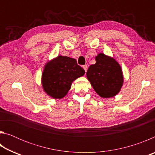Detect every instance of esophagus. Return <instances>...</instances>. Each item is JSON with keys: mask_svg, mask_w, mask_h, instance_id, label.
Listing matches in <instances>:
<instances>
[{"mask_svg": "<svg viewBox=\"0 0 155 155\" xmlns=\"http://www.w3.org/2000/svg\"><path fill=\"white\" fill-rule=\"evenodd\" d=\"M83 69H84V70H85V72H87V65H84L83 66Z\"/></svg>", "mask_w": 155, "mask_h": 155, "instance_id": "esophagus-1", "label": "esophagus"}]
</instances>
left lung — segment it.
Returning a JSON list of instances; mask_svg holds the SVG:
<instances>
[{
    "instance_id": "obj_1",
    "label": "left lung",
    "mask_w": 155,
    "mask_h": 155,
    "mask_svg": "<svg viewBox=\"0 0 155 155\" xmlns=\"http://www.w3.org/2000/svg\"><path fill=\"white\" fill-rule=\"evenodd\" d=\"M96 64L87 71V78L94 90L104 98L114 97L119 93L124 78L121 66L116 60L103 53L95 57Z\"/></svg>"
}]
</instances>
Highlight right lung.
<instances>
[{"instance_id":"add662e5","label":"right lung","mask_w":155,"mask_h":155,"mask_svg":"<svg viewBox=\"0 0 155 155\" xmlns=\"http://www.w3.org/2000/svg\"><path fill=\"white\" fill-rule=\"evenodd\" d=\"M84 74L85 70L77 64V60L59 55L46 63L41 76V84L49 96L61 99L68 94L73 81Z\"/></svg>"}]
</instances>
